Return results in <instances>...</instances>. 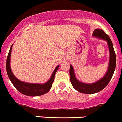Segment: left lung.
<instances>
[{
	"label": "left lung",
	"mask_w": 122,
	"mask_h": 122,
	"mask_svg": "<svg viewBox=\"0 0 122 122\" xmlns=\"http://www.w3.org/2000/svg\"><path fill=\"white\" fill-rule=\"evenodd\" d=\"M93 35L94 36L98 37V38L104 39L107 41L109 51H110V62H109L108 71L105 76L102 78L100 80L95 82V83H93V84H86V83H83L78 81L74 75L72 66H70L69 75H70V80L72 85L74 87V89H76L77 91L86 94L95 93L100 92L101 90L104 89L111 80V78L114 74L116 68V53L114 51V48H113L112 43L109 36L106 34L103 30L99 29H95L93 33Z\"/></svg>",
	"instance_id": "obj_1"
}]
</instances>
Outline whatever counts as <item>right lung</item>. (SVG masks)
I'll return each mask as SVG.
<instances>
[{"instance_id":"add662e5","label":"right lung","mask_w":122,"mask_h":122,"mask_svg":"<svg viewBox=\"0 0 122 122\" xmlns=\"http://www.w3.org/2000/svg\"><path fill=\"white\" fill-rule=\"evenodd\" d=\"M12 46L11 47L10 50L9 51V53H8V56H7L6 72L7 74H8V77L11 80L12 84L20 92L25 95H27V96L37 97V96H40V95H42L45 93H47L51 88L52 84H53V81L54 80V76H55L56 72H57V69H59V66L58 65L56 67V68L54 69L50 79L45 84H32V83H25V82L21 81L14 75L12 71H11V67H10V59H11Z\"/></svg>"}]
</instances>
